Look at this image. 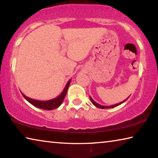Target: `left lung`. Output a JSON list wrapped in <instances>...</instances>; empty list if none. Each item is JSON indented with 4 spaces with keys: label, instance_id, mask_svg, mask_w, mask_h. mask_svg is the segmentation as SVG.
<instances>
[{
    "label": "left lung",
    "instance_id": "8db88e82",
    "mask_svg": "<svg viewBox=\"0 0 158 158\" xmlns=\"http://www.w3.org/2000/svg\"><path fill=\"white\" fill-rule=\"evenodd\" d=\"M89 97H90V100H91V102H92V103L94 104V105L95 106H97V107H99V108H100V109H107V108H113V107H115V106H118V105H119V104H123V102H125L127 99H124V101H123V102H119V103H118V104H114V105H111V106H103V105H101V104H98V103H97L95 101H94L93 100V99L92 98V97H91L90 96H89Z\"/></svg>",
    "mask_w": 158,
    "mask_h": 158
}]
</instances>
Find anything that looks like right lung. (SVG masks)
I'll return each instance as SVG.
<instances>
[{"mask_svg": "<svg viewBox=\"0 0 158 158\" xmlns=\"http://www.w3.org/2000/svg\"><path fill=\"white\" fill-rule=\"evenodd\" d=\"M71 81H72V79L69 80V81L67 82V84H66V86L64 87L63 92H61V94H59V96L56 97V98L50 99V100H46V101L36 100V99H34L26 97V95L23 94L22 92L21 94L23 96L24 98L29 102V103L33 104V105L35 106H36V107L42 109V110H54V109H56L59 107V106L61 104L62 102H63L64 98H65L66 92H67L69 86V84L71 83Z\"/></svg>", "mask_w": 158, "mask_h": 158, "instance_id": "1", "label": "right lung"}]
</instances>
